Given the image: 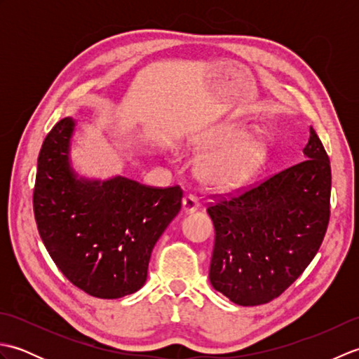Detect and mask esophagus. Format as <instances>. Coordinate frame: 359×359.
Returning a JSON list of instances; mask_svg holds the SVG:
<instances>
[{
	"instance_id": "esophagus-1",
	"label": "esophagus",
	"mask_w": 359,
	"mask_h": 359,
	"mask_svg": "<svg viewBox=\"0 0 359 359\" xmlns=\"http://www.w3.org/2000/svg\"><path fill=\"white\" fill-rule=\"evenodd\" d=\"M199 207H201V203H199V201H197V197L196 196H187V197H184V212H194V211H197L199 210Z\"/></svg>"
}]
</instances>
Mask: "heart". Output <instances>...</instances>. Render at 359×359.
<instances>
[{
    "mask_svg": "<svg viewBox=\"0 0 359 359\" xmlns=\"http://www.w3.org/2000/svg\"><path fill=\"white\" fill-rule=\"evenodd\" d=\"M242 133L241 125H224L212 129L194 142L197 152L216 149ZM269 156V135L253 129L233 144L205 157L197 166V175L207 185L219 189H233L253 179Z\"/></svg>",
    "mask_w": 359,
    "mask_h": 359,
    "instance_id": "b5f03b06",
    "label": "heart"
}]
</instances>
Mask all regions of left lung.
<instances>
[{
  "label": "left lung",
  "instance_id": "obj_1",
  "mask_svg": "<svg viewBox=\"0 0 359 359\" xmlns=\"http://www.w3.org/2000/svg\"><path fill=\"white\" fill-rule=\"evenodd\" d=\"M306 160L207 208L215 224L210 282L238 306L282 294L313 261L330 219L329 156L310 126Z\"/></svg>",
  "mask_w": 359,
  "mask_h": 359
}]
</instances>
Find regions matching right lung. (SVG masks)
<instances>
[{"mask_svg": "<svg viewBox=\"0 0 359 359\" xmlns=\"http://www.w3.org/2000/svg\"><path fill=\"white\" fill-rule=\"evenodd\" d=\"M75 121L60 120L43 142L34 188L38 233L58 270L100 297L135 293L151 251L182 208L180 187L154 188L121 177L89 180L71 166Z\"/></svg>", "mask_w": 359, "mask_h": 359, "instance_id": "1", "label": "right lung"}]
</instances>
